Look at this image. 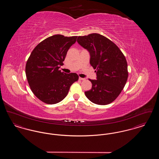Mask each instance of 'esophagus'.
<instances>
[{
  "label": "esophagus",
  "instance_id": "esophagus-1",
  "mask_svg": "<svg viewBox=\"0 0 159 159\" xmlns=\"http://www.w3.org/2000/svg\"><path fill=\"white\" fill-rule=\"evenodd\" d=\"M79 80H86V79H85V78H82V77H79Z\"/></svg>",
  "mask_w": 159,
  "mask_h": 159
}]
</instances>
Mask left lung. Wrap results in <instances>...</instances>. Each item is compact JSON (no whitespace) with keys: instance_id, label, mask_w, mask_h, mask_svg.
Returning <instances> with one entry per match:
<instances>
[{"instance_id":"left-lung-1","label":"left lung","mask_w":159,"mask_h":159,"mask_svg":"<svg viewBox=\"0 0 159 159\" xmlns=\"http://www.w3.org/2000/svg\"><path fill=\"white\" fill-rule=\"evenodd\" d=\"M77 42L90 53V64L96 70L97 80L84 92L91 102L98 105L111 103L124 88L128 77L126 58L111 40L98 33L78 36Z\"/></svg>"}]
</instances>
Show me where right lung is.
I'll list each match as a JSON object with an SVG mask.
<instances>
[{"label":"right lung","instance_id":"right-lung-1","mask_svg":"<svg viewBox=\"0 0 159 159\" xmlns=\"http://www.w3.org/2000/svg\"><path fill=\"white\" fill-rule=\"evenodd\" d=\"M77 37L55 34L46 38L34 48L27 61L25 74L31 90L46 104L61 101L79 79L76 73L66 74L59 70Z\"/></svg>","mask_w":159,"mask_h":159}]
</instances>
